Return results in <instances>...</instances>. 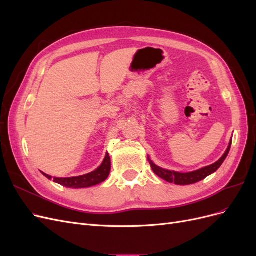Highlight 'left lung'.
<instances>
[{"label":"left lung","instance_id":"1","mask_svg":"<svg viewBox=\"0 0 256 256\" xmlns=\"http://www.w3.org/2000/svg\"><path fill=\"white\" fill-rule=\"evenodd\" d=\"M230 144L232 141L230 142V145L228 147L226 152H224L223 156L214 162V164L208 166L206 168H203L200 170H198V171L194 172H190V173H178V172H174V171H168V170H164L162 168L157 166L154 164L150 160V168L154 171V173L156 174L157 176H159L162 180H166L168 182H174L175 184H196L200 180H203L204 178H206L208 175L212 174L214 172H216L218 170L221 164H223V161L226 160V158L228 157V152L230 150Z\"/></svg>","mask_w":256,"mask_h":256}]
</instances>
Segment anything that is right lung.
Here are the masks:
<instances>
[{
	"label": "right lung",
	"mask_w": 256,
	"mask_h": 256,
	"mask_svg": "<svg viewBox=\"0 0 256 256\" xmlns=\"http://www.w3.org/2000/svg\"><path fill=\"white\" fill-rule=\"evenodd\" d=\"M111 171V160L109 154H106V158L104 162L102 164L97 170H95L94 172L85 174L82 176H76V177H67V178H58V177H54L53 182H56L62 186H65V187L68 188H86V187H92V186L98 184L100 182H104L108 176H109ZM46 177L51 180V176L42 173Z\"/></svg>",
	"instance_id": "add662e5"
}]
</instances>
